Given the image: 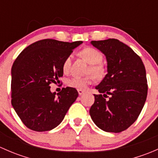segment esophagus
I'll return each instance as SVG.
<instances>
[{"label":"esophagus","mask_w":158,"mask_h":158,"mask_svg":"<svg viewBox=\"0 0 158 158\" xmlns=\"http://www.w3.org/2000/svg\"><path fill=\"white\" fill-rule=\"evenodd\" d=\"M78 93H79V95H82L84 93V91L82 90V89H78Z\"/></svg>","instance_id":"34e87169"}]
</instances>
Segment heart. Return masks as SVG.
Returning <instances> with one entry per match:
<instances>
[{"label":"heart","instance_id":"1","mask_svg":"<svg viewBox=\"0 0 158 158\" xmlns=\"http://www.w3.org/2000/svg\"><path fill=\"white\" fill-rule=\"evenodd\" d=\"M80 54L90 64L88 73L92 75L81 77V76H72L67 81L68 85L72 88L77 89H85L94 81V76L96 79H101L105 74V68L102 63V54L98 49L93 47H86L80 52ZM72 62V55H69L63 63V70L67 73L70 69Z\"/></svg>","mask_w":158,"mask_h":158}]
</instances>
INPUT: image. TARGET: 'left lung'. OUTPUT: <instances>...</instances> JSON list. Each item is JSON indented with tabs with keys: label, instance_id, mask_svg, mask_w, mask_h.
Returning a JSON list of instances; mask_svg holds the SVG:
<instances>
[{
	"label": "left lung",
	"instance_id": "obj_1",
	"mask_svg": "<svg viewBox=\"0 0 158 158\" xmlns=\"http://www.w3.org/2000/svg\"><path fill=\"white\" fill-rule=\"evenodd\" d=\"M91 44L106 56L108 73L95 86L100 94L94 95L89 114L100 129L119 133L137 120L144 106L145 67L139 56L118 40L91 41Z\"/></svg>",
	"mask_w": 158,
	"mask_h": 158
}]
</instances>
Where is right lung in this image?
<instances>
[{"instance_id": "obj_1", "label": "right lung", "mask_w": 158, "mask_h": 158, "mask_svg": "<svg viewBox=\"0 0 158 158\" xmlns=\"http://www.w3.org/2000/svg\"><path fill=\"white\" fill-rule=\"evenodd\" d=\"M82 44L42 40L28 46L15 60L11 69V104L28 128H55L76 101V89L63 88L56 95L51 92L50 84L60 82L63 61Z\"/></svg>"}]
</instances>
